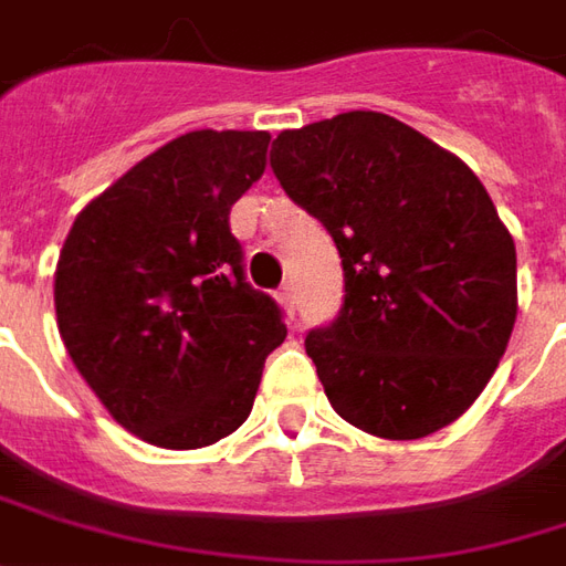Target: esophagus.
Segmentation results:
<instances>
[{"instance_id": "1", "label": "esophagus", "mask_w": 566, "mask_h": 566, "mask_svg": "<svg viewBox=\"0 0 566 566\" xmlns=\"http://www.w3.org/2000/svg\"><path fill=\"white\" fill-rule=\"evenodd\" d=\"M276 298H280V305H283V311H286V317H295V314H298V295H295V286H292V283H286V286H283V290H280V295H276Z\"/></svg>"}]
</instances>
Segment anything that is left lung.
<instances>
[{
	"mask_svg": "<svg viewBox=\"0 0 566 566\" xmlns=\"http://www.w3.org/2000/svg\"><path fill=\"white\" fill-rule=\"evenodd\" d=\"M271 169L342 255L345 305L305 338L335 412L385 440L455 422L517 317L514 240L478 175L376 111L280 132Z\"/></svg>",
	"mask_w": 566,
	"mask_h": 566,
	"instance_id": "obj_1",
	"label": "left lung"
}]
</instances>
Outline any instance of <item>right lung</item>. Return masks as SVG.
I'll return each instance as SVG.
<instances>
[{"mask_svg":"<svg viewBox=\"0 0 566 566\" xmlns=\"http://www.w3.org/2000/svg\"><path fill=\"white\" fill-rule=\"evenodd\" d=\"M268 132H187L113 181L70 228L54 311L70 360L135 438L197 450L249 419L286 323L243 274L231 206Z\"/></svg>","mask_w":566,"mask_h":566,"instance_id":"obj_1","label":"right lung"}]
</instances>
